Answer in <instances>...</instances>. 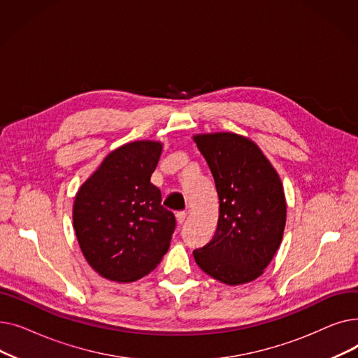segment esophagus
<instances>
[{"mask_svg":"<svg viewBox=\"0 0 358 358\" xmlns=\"http://www.w3.org/2000/svg\"><path fill=\"white\" fill-rule=\"evenodd\" d=\"M176 217H177V223H178V224H182V223L185 222L187 213H185V212H177V213H176Z\"/></svg>","mask_w":358,"mask_h":358,"instance_id":"esophagus-1","label":"esophagus"}]
</instances>
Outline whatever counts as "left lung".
<instances>
[{"mask_svg":"<svg viewBox=\"0 0 358 358\" xmlns=\"http://www.w3.org/2000/svg\"><path fill=\"white\" fill-rule=\"evenodd\" d=\"M215 178L219 220L212 241L193 255L224 285L258 278L277 252L286 227L281 180L255 142L231 131L194 135Z\"/></svg>","mask_w":358,"mask_h":358,"instance_id":"1","label":"left lung"}]
</instances>
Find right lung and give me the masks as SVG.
<instances>
[{
    "label": "right lung",
    "instance_id": "right-lung-1",
    "mask_svg": "<svg viewBox=\"0 0 358 358\" xmlns=\"http://www.w3.org/2000/svg\"><path fill=\"white\" fill-rule=\"evenodd\" d=\"M161 152L157 141L116 148L75 196L72 219L80 248L91 268L107 280L142 278L169 248L176 216L150 182Z\"/></svg>",
    "mask_w": 358,
    "mask_h": 358
}]
</instances>
